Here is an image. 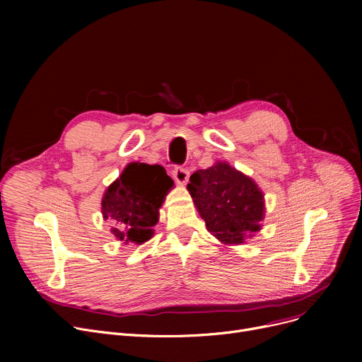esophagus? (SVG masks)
Returning a JSON list of instances; mask_svg holds the SVG:
<instances>
[{
    "instance_id": "obj_1",
    "label": "esophagus",
    "mask_w": 362,
    "mask_h": 362,
    "mask_svg": "<svg viewBox=\"0 0 362 362\" xmlns=\"http://www.w3.org/2000/svg\"><path fill=\"white\" fill-rule=\"evenodd\" d=\"M171 175H173V177L177 183H186L187 179H189V170L186 167L176 165L173 168V171H171Z\"/></svg>"
}]
</instances>
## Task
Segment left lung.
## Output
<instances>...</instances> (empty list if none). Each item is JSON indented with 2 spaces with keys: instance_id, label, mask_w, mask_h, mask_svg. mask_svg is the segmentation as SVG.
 <instances>
[{
  "instance_id": "1",
  "label": "left lung",
  "mask_w": 362,
  "mask_h": 362,
  "mask_svg": "<svg viewBox=\"0 0 362 362\" xmlns=\"http://www.w3.org/2000/svg\"><path fill=\"white\" fill-rule=\"evenodd\" d=\"M187 189L208 232L221 242L242 243L245 236L259 230L262 192L252 179L227 163L195 171Z\"/></svg>"
}]
</instances>
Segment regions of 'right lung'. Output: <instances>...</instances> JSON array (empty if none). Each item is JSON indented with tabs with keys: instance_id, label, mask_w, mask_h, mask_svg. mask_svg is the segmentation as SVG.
I'll return each mask as SVG.
<instances>
[{
	"instance_id": "obj_1",
	"label": "right lung",
	"mask_w": 362,
	"mask_h": 362,
	"mask_svg": "<svg viewBox=\"0 0 362 362\" xmlns=\"http://www.w3.org/2000/svg\"><path fill=\"white\" fill-rule=\"evenodd\" d=\"M173 180L164 167L130 163L103 198L104 218H112V235L124 243H144L152 236L161 206Z\"/></svg>"
}]
</instances>
